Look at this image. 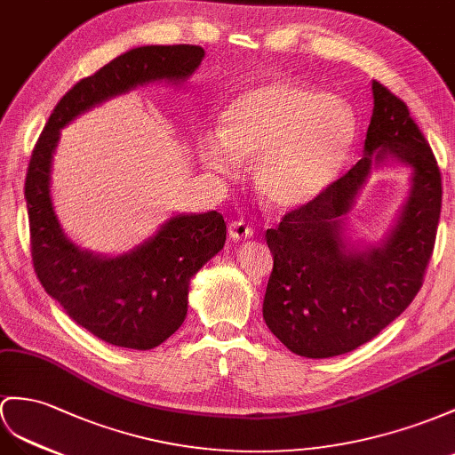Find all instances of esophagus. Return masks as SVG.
Here are the masks:
<instances>
[{
	"label": "esophagus",
	"mask_w": 455,
	"mask_h": 455,
	"mask_svg": "<svg viewBox=\"0 0 455 455\" xmlns=\"http://www.w3.org/2000/svg\"><path fill=\"white\" fill-rule=\"evenodd\" d=\"M228 234L234 241H243V239H249L252 237V228L247 226L245 221H231L229 228H228Z\"/></svg>",
	"instance_id": "1"
}]
</instances>
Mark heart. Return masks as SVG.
Segmentation results:
<instances>
[{"label": "heart", "instance_id": "b5f03b06", "mask_svg": "<svg viewBox=\"0 0 455 455\" xmlns=\"http://www.w3.org/2000/svg\"><path fill=\"white\" fill-rule=\"evenodd\" d=\"M357 140L353 108L295 81H268L239 92L220 116V132L198 137L208 170L231 175L253 162L264 204L290 212L318 201L336 185Z\"/></svg>", "mask_w": 455, "mask_h": 455}]
</instances>
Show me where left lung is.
Returning <instances> with one entry per match:
<instances>
[{"instance_id":"1","label":"left lung","mask_w":455,"mask_h":455,"mask_svg":"<svg viewBox=\"0 0 455 455\" xmlns=\"http://www.w3.org/2000/svg\"><path fill=\"white\" fill-rule=\"evenodd\" d=\"M363 158L313 204L266 229L274 268L262 316L283 346L308 359L357 349L400 316L423 285L442 204L440 170L407 106L372 81ZM390 161L412 172L410 193L379 243L351 242L347 214L372 169Z\"/></svg>"}]
</instances>
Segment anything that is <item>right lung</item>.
<instances>
[{"label":"right lung","instance_id":"right-lung-1","mask_svg":"<svg viewBox=\"0 0 455 455\" xmlns=\"http://www.w3.org/2000/svg\"><path fill=\"white\" fill-rule=\"evenodd\" d=\"M204 58L201 46H140L76 83L48 119L25 181L32 262L46 293L76 324L117 347L147 351L183 324L193 275L226 245L216 210L175 214L127 252L100 254L65 235L52 203V164L61 129L79 116L150 83L183 84Z\"/></svg>","mask_w":455,"mask_h":455}]
</instances>
